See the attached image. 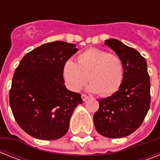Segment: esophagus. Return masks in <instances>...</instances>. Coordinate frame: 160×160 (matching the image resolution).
I'll return each instance as SVG.
<instances>
[{
  "label": "esophagus",
  "mask_w": 160,
  "mask_h": 160,
  "mask_svg": "<svg viewBox=\"0 0 160 160\" xmlns=\"http://www.w3.org/2000/svg\"><path fill=\"white\" fill-rule=\"evenodd\" d=\"M82 98L83 101H87V100L89 98V97L87 95V94H82Z\"/></svg>",
  "instance_id": "1"
}]
</instances>
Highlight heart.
Returning a JSON list of instances; mask_svg holds the SVG:
<instances>
[{
    "mask_svg": "<svg viewBox=\"0 0 160 160\" xmlns=\"http://www.w3.org/2000/svg\"><path fill=\"white\" fill-rule=\"evenodd\" d=\"M62 72L70 90H79L89 78L88 91L108 96L116 92L122 84L123 64L118 55L98 49H89L78 56V62L68 60Z\"/></svg>",
    "mask_w": 160,
    "mask_h": 160,
    "instance_id": "obj_1",
    "label": "heart"
}]
</instances>
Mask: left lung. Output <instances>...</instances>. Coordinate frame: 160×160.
Instances as JSON below:
<instances>
[{
	"mask_svg": "<svg viewBox=\"0 0 160 160\" xmlns=\"http://www.w3.org/2000/svg\"><path fill=\"white\" fill-rule=\"evenodd\" d=\"M123 64V78L118 91L97 99L99 108L94 114L95 129L107 138H123L143 122L151 103L150 78L146 59L136 49L116 39L105 41Z\"/></svg>",
	"mask_w": 160,
	"mask_h": 160,
	"instance_id": "8db88e82",
	"label": "left lung"
}]
</instances>
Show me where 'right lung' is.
<instances>
[{
  "label": "right lung",
  "mask_w": 160,
  "mask_h": 160,
  "mask_svg": "<svg viewBox=\"0 0 160 160\" xmlns=\"http://www.w3.org/2000/svg\"><path fill=\"white\" fill-rule=\"evenodd\" d=\"M78 49L65 42H49L23 57L9 91V104L20 128L33 138L55 140L67 133L81 94L67 90L63 66Z\"/></svg>",
  "instance_id": "right-lung-1"
}]
</instances>
